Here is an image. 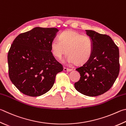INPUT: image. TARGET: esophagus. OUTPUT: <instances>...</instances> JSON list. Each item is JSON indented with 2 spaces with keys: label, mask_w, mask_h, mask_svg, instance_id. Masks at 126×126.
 <instances>
[{
  "label": "esophagus",
  "mask_w": 126,
  "mask_h": 126,
  "mask_svg": "<svg viewBox=\"0 0 126 126\" xmlns=\"http://www.w3.org/2000/svg\"><path fill=\"white\" fill-rule=\"evenodd\" d=\"M63 70L64 71V72H71V71L72 70V69H69V68H63Z\"/></svg>",
  "instance_id": "34e87169"
}]
</instances>
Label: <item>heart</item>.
<instances>
[{"mask_svg": "<svg viewBox=\"0 0 126 126\" xmlns=\"http://www.w3.org/2000/svg\"><path fill=\"white\" fill-rule=\"evenodd\" d=\"M51 49L53 55L57 58H61L67 52L66 59L68 63L81 65L91 58L93 44L89 36L72 30H67L59 35V40L52 41Z\"/></svg>", "mask_w": 126, "mask_h": 126, "instance_id": "1", "label": "heart"}]
</instances>
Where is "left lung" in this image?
<instances>
[{"instance_id": "8db88e82", "label": "left lung", "mask_w": 126, "mask_h": 126, "mask_svg": "<svg viewBox=\"0 0 126 126\" xmlns=\"http://www.w3.org/2000/svg\"><path fill=\"white\" fill-rule=\"evenodd\" d=\"M85 31L92 40L93 53L86 63L76 69L80 78L74 86L82 94L97 96L108 91L118 76L119 49L110 36L94 30Z\"/></svg>"}]
</instances>
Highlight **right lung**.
I'll list each match as a JSON object with an SVG mask.
<instances>
[{"label": "right lung", "mask_w": 126, "mask_h": 126, "mask_svg": "<svg viewBox=\"0 0 126 126\" xmlns=\"http://www.w3.org/2000/svg\"><path fill=\"white\" fill-rule=\"evenodd\" d=\"M59 30L36 27L18 35L8 55L10 80L20 92L30 96H39L48 92L56 74L63 70L54 58L51 43Z\"/></svg>", "instance_id": "right-lung-1"}]
</instances>
